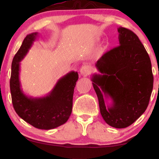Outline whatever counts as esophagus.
<instances>
[{
  "mask_svg": "<svg viewBox=\"0 0 159 159\" xmlns=\"http://www.w3.org/2000/svg\"><path fill=\"white\" fill-rule=\"evenodd\" d=\"M91 71V69L90 66H83L81 67V69L80 70V73L83 76H86L88 75H89Z\"/></svg>",
  "mask_w": 159,
  "mask_h": 159,
  "instance_id": "34e87169",
  "label": "esophagus"
}]
</instances>
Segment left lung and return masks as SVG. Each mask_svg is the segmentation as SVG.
<instances>
[{
  "mask_svg": "<svg viewBox=\"0 0 159 159\" xmlns=\"http://www.w3.org/2000/svg\"><path fill=\"white\" fill-rule=\"evenodd\" d=\"M118 46L102 56L95 64L93 85L99 110L107 124L116 128L130 125L147 109L153 90L152 63L138 36L130 29H118ZM112 104L106 107L104 98Z\"/></svg>",
  "mask_w": 159,
  "mask_h": 159,
  "instance_id": "left-lung-1",
  "label": "left lung"
}]
</instances>
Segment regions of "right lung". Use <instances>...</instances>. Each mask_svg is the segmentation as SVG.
Here are the masks:
<instances>
[{
	"mask_svg": "<svg viewBox=\"0 0 159 159\" xmlns=\"http://www.w3.org/2000/svg\"><path fill=\"white\" fill-rule=\"evenodd\" d=\"M38 33L27 35L12 62L10 80L12 105L19 116L34 127L50 130L65 123L72 111L74 88L79 79L77 72L71 71L58 80L47 96L33 98L21 89L20 62L36 40Z\"/></svg>",
	"mask_w": 159,
	"mask_h": 159,
	"instance_id": "1",
	"label": "right lung"
}]
</instances>
